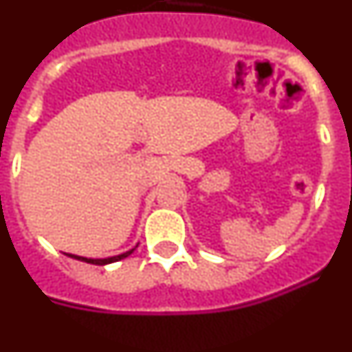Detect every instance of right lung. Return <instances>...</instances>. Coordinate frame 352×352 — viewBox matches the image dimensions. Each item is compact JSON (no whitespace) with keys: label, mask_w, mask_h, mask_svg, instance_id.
<instances>
[{"label":"right lung","mask_w":352,"mask_h":352,"mask_svg":"<svg viewBox=\"0 0 352 352\" xmlns=\"http://www.w3.org/2000/svg\"><path fill=\"white\" fill-rule=\"evenodd\" d=\"M135 250V248H132V250L125 252V254H120V256H114V257H107V259H88V257H80V256H74V254H67L68 257H72V259H77V261H82V263H89V264H96V266H104V264H111V263H116V261H121L125 259V257H129L132 252Z\"/></svg>","instance_id":"1"}]
</instances>
